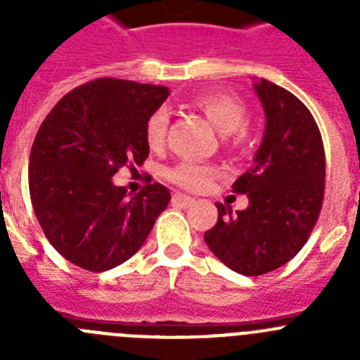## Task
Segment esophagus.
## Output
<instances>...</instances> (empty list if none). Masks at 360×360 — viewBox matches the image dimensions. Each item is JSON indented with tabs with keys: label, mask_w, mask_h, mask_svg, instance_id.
Returning <instances> with one entry per match:
<instances>
[{
	"label": "esophagus",
	"mask_w": 360,
	"mask_h": 360,
	"mask_svg": "<svg viewBox=\"0 0 360 360\" xmlns=\"http://www.w3.org/2000/svg\"><path fill=\"white\" fill-rule=\"evenodd\" d=\"M171 202H173V205H176V207H191V205L195 203V198L182 195V193H174Z\"/></svg>",
	"instance_id": "34e87169"
}]
</instances>
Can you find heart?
Returning a JSON list of instances; mask_svg holds the SVG:
<instances>
[{"label":"heart","mask_w":360,"mask_h":360,"mask_svg":"<svg viewBox=\"0 0 360 360\" xmlns=\"http://www.w3.org/2000/svg\"><path fill=\"white\" fill-rule=\"evenodd\" d=\"M193 106L200 110L207 117L216 129L221 135H232L243 128L247 120V108L243 101L236 95L225 94V91H205V94L196 95L193 101ZM169 128V115L165 110L153 111L146 122V142L151 149H158L165 144ZM167 178L176 186L189 191H202L211 184L216 171L211 165L200 164L195 160H182L167 169Z\"/></svg>","instance_id":"obj_1"}]
</instances>
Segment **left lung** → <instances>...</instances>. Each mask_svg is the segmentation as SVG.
<instances>
[{
  "label": "left lung",
  "instance_id": "8db88e82",
  "mask_svg": "<svg viewBox=\"0 0 360 360\" xmlns=\"http://www.w3.org/2000/svg\"><path fill=\"white\" fill-rule=\"evenodd\" d=\"M254 91L265 110V133L254 164L232 184L249 207L218 203V221L205 243L238 274L262 276L303 249L324 196V148L319 128L295 95L262 79Z\"/></svg>",
  "mask_w": 360,
  "mask_h": 360
}]
</instances>
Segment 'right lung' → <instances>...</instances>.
Segmentation results:
<instances>
[{"instance_id": "add662e5", "label": "right lung", "mask_w": 360, "mask_h": 360, "mask_svg": "<svg viewBox=\"0 0 360 360\" xmlns=\"http://www.w3.org/2000/svg\"><path fill=\"white\" fill-rule=\"evenodd\" d=\"M165 86L95 79L66 94L41 124L28 187L44 236L73 265L104 272L141 249L171 200L162 184L129 198L111 176L148 158L146 122Z\"/></svg>"}]
</instances>
